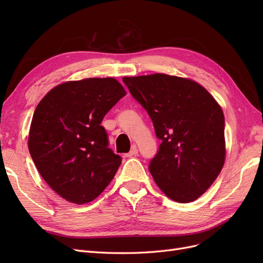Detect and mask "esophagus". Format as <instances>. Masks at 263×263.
<instances>
[{"label":"esophagus","instance_id":"34e87169","mask_svg":"<svg viewBox=\"0 0 263 263\" xmlns=\"http://www.w3.org/2000/svg\"><path fill=\"white\" fill-rule=\"evenodd\" d=\"M137 155H138V149H137V147H136V146H134V147L132 148V150L129 151V153L125 155V157H127V158H132V157H135V156H137Z\"/></svg>","mask_w":263,"mask_h":263}]
</instances>
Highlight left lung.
<instances>
[{"mask_svg": "<svg viewBox=\"0 0 263 263\" xmlns=\"http://www.w3.org/2000/svg\"><path fill=\"white\" fill-rule=\"evenodd\" d=\"M123 82L144 107L161 140L149 171L157 185L179 203L195 201L216 180L225 162L221 107L198 83L156 73Z\"/></svg>", "mask_w": 263, "mask_h": 263, "instance_id": "8db88e82", "label": "left lung"}]
</instances>
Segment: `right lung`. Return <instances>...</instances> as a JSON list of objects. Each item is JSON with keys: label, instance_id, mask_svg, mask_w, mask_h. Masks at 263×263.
I'll return each instance as SVG.
<instances>
[{"label": "right lung", "instance_id": "1", "mask_svg": "<svg viewBox=\"0 0 263 263\" xmlns=\"http://www.w3.org/2000/svg\"><path fill=\"white\" fill-rule=\"evenodd\" d=\"M125 95L115 79L91 78L57 85L37 105L29 153L43 179L68 202L95 200L121 165L101 123Z\"/></svg>", "mask_w": 263, "mask_h": 263}]
</instances>
